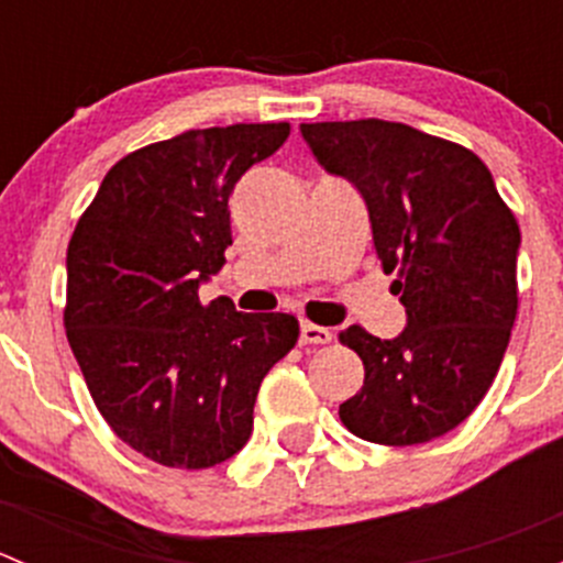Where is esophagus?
<instances>
[{
	"label": "esophagus",
	"mask_w": 563,
	"mask_h": 563,
	"mask_svg": "<svg viewBox=\"0 0 563 563\" xmlns=\"http://www.w3.org/2000/svg\"><path fill=\"white\" fill-rule=\"evenodd\" d=\"M329 340H332V332L323 327H316V323H310V321H305L302 329H299V343H305V345H310V343L321 345V343H329Z\"/></svg>",
	"instance_id": "esophagus-1"
}]
</instances>
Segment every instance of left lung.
<instances>
[{
  "label": "left lung",
  "instance_id": "left-lung-1",
  "mask_svg": "<svg viewBox=\"0 0 563 563\" xmlns=\"http://www.w3.org/2000/svg\"><path fill=\"white\" fill-rule=\"evenodd\" d=\"M318 166L362 196L406 308L397 338L340 332L365 384L340 406L360 439L411 446L455 430L501 367L518 316L520 229L465 146L384 119L299 124Z\"/></svg>",
  "mask_w": 563,
  "mask_h": 563
}]
</instances>
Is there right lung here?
I'll return each mask as SVG.
<instances>
[{
    "label": "right lung",
    "instance_id": "1",
    "mask_svg": "<svg viewBox=\"0 0 563 563\" xmlns=\"http://www.w3.org/2000/svg\"><path fill=\"white\" fill-rule=\"evenodd\" d=\"M288 122L187 130L122 157L67 245L65 329L113 433L168 468H212L253 433L261 382L294 349L288 313L201 305L231 245L229 196Z\"/></svg>",
    "mask_w": 563,
    "mask_h": 563
}]
</instances>
